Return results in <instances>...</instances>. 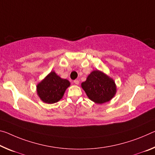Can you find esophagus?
<instances>
[{"mask_svg":"<svg viewBox=\"0 0 155 155\" xmlns=\"http://www.w3.org/2000/svg\"><path fill=\"white\" fill-rule=\"evenodd\" d=\"M74 84H76V85H78V83H79V81L76 79V80L74 81Z\"/></svg>","mask_w":155,"mask_h":155,"instance_id":"1","label":"esophagus"}]
</instances>
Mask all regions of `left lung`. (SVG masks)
I'll return each instance as SVG.
<instances>
[{"instance_id":"8db88e82","label":"left lung","mask_w":155,"mask_h":155,"mask_svg":"<svg viewBox=\"0 0 155 155\" xmlns=\"http://www.w3.org/2000/svg\"><path fill=\"white\" fill-rule=\"evenodd\" d=\"M81 86L88 98L99 104L109 101L116 94L114 81L99 70L91 72Z\"/></svg>"}]
</instances>
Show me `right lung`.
<instances>
[{
    "instance_id": "right-lung-1",
    "label": "right lung",
    "mask_w": 155,
    "mask_h": 155,
    "mask_svg": "<svg viewBox=\"0 0 155 155\" xmlns=\"http://www.w3.org/2000/svg\"><path fill=\"white\" fill-rule=\"evenodd\" d=\"M70 83L63 79L54 72H51L37 85V93L41 99L46 104H54L62 99L65 91Z\"/></svg>"
}]
</instances>
